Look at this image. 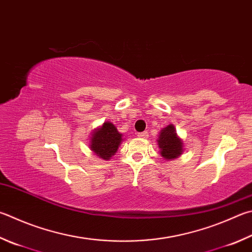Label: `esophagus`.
Segmentation results:
<instances>
[{
    "label": "esophagus",
    "mask_w": 252,
    "mask_h": 252,
    "mask_svg": "<svg viewBox=\"0 0 252 252\" xmlns=\"http://www.w3.org/2000/svg\"><path fill=\"white\" fill-rule=\"evenodd\" d=\"M138 136H139V138H141V139H145L146 136H148V132H139Z\"/></svg>",
    "instance_id": "esophagus-1"
}]
</instances>
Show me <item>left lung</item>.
Listing matches in <instances>:
<instances>
[{
    "instance_id": "8db88e82",
    "label": "left lung",
    "mask_w": 252,
    "mask_h": 252,
    "mask_svg": "<svg viewBox=\"0 0 252 252\" xmlns=\"http://www.w3.org/2000/svg\"><path fill=\"white\" fill-rule=\"evenodd\" d=\"M158 144L161 150L159 153L165 159L176 158L183 153V141L178 138L173 125H168L161 130Z\"/></svg>"
}]
</instances>
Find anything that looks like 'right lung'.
<instances>
[{
	"label": "right lung",
	"mask_w": 252,
	"mask_h": 252,
	"mask_svg": "<svg viewBox=\"0 0 252 252\" xmlns=\"http://www.w3.org/2000/svg\"><path fill=\"white\" fill-rule=\"evenodd\" d=\"M91 135L90 149L102 159H110L122 142V134L111 122H104Z\"/></svg>",
	"instance_id": "obj_1"
}]
</instances>
